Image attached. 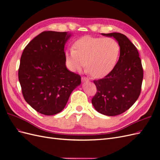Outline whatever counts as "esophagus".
Returning <instances> with one entry per match:
<instances>
[{
    "mask_svg": "<svg viewBox=\"0 0 160 160\" xmlns=\"http://www.w3.org/2000/svg\"><path fill=\"white\" fill-rule=\"evenodd\" d=\"M81 80L83 82H88L89 81V79L88 78H87V77H82Z\"/></svg>",
    "mask_w": 160,
    "mask_h": 160,
    "instance_id": "34e87169",
    "label": "esophagus"
}]
</instances>
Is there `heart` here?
I'll return each instance as SVG.
<instances>
[{
	"mask_svg": "<svg viewBox=\"0 0 160 160\" xmlns=\"http://www.w3.org/2000/svg\"><path fill=\"white\" fill-rule=\"evenodd\" d=\"M73 48L65 51V61L73 72L85 66L91 75L100 79L109 75L118 61L120 46L115 38L84 36L77 40Z\"/></svg>",
	"mask_w": 160,
	"mask_h": 160,
	"instance_id": "heart-1",
	"label": "heart"
}]
</instances>
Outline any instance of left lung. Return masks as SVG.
Instances as JSON below:
<instances>
[{"label":"left lung","mask_w":160,"mask_h":160,"mask_svg":"<svg viewBox=\"0 0 160 160\" xmlns=\"http://www.w3.org/2000/svg\"><path fill=\"white\" fill-rule=\"evenodd\" d=\"M101 35L118 42L120 54L113 70L103 79L93 81L98 91L91 102L99 113L115 116L129 109L138 99L143 71L137 48L126 36L119 32Z\"/></svg>","instance_id":"8db88e82"}]
</instances>
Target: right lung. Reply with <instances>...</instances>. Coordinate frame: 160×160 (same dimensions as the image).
Returning a JSON list of instances; mask_svg holds the SVG:
<instances>
[{"label":"right lung","mask_w":160,"mask_h":160,"mask_svg":"<svg viewBox=\"0 0 160 160\" xmlns=\"http://www.w3.org/2000/svg\"><path fill=\"white\" fill-rule=\"evenodd\" d=\"M71 33L44 31L24 49L18 80L27 103L45 115L59 113L81 85L80 75L67 69L65 45Z\"/></svg>","instance_id":"right-lung-1"}]
</instances>
